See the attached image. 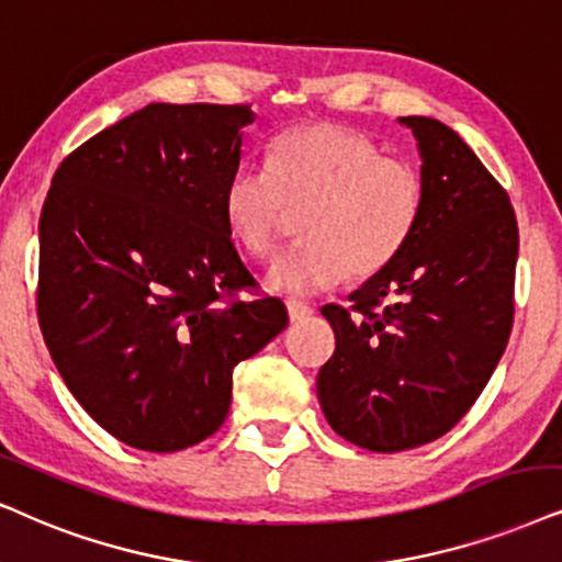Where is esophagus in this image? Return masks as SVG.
<instances>
[{"label": "esophagus", "instance_id": "34e87169", "mask_svg": "<svg viewBox=\"0 0 562 562\" xmlns=\"http://www.w3.org/2000/svg\"><path fill=\"white\" fill-rule=\"evenodd\" d=\"M311 314H314V308H311L308 303H301V301H288V316L290 322L297 324V322H305Z\"/></svg>", "mask_w": 562, "mask_h": 562}]
</instances>
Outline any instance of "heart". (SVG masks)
I'll list each match as a JSON object with an SVG mask.
<instances>
[{"label": "heart", "mask_w": 562, "mask_h": 562, "mask_svg": "<svg viewBox=\"0 0 562 562\" xmlns=\"http://www.w3.org/2000/svg\"><path fill=\"white\" fill-rule=\"evenodd\" d=\"M425 207V179L366 134L339 124L297 126L274 139L269 170L238 166L223 189L231 236L248 257H272L290 212L305 238L269 267V288L314 295L347 274L373 277L400 257Z\"/></svg>", "instance_id": "1"}]
</instances>
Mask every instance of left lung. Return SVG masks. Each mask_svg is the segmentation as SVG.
Listing matches in <instances>:
<instances>
[{"instance_id":"obj_1","label":"left lung","mask_w":562,"mask_h":562,"mask_svg":"<svg viewBox=\"0 0 562 562\" xmlns=\"http://www.w3.org/2000/svg\"><path fill=\"white\" fill-rule=\"evenodd\" d=\"M423 158L425 207L386 269L324 305L334 355L316 379L331 430L394 453L449 432L477 402L514 326L518 225L506 189L446 124L400 119Z\"/></svg>"}]
</instances>
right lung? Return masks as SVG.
<instances>
[{
	"instance_id": "1",
	"label": "right lung",
	"mask_w": 562,
	"mask_h": 562,
	"mask_svg": "<svg viewBox=\"0 0 562 562\" xmlns=\"http://www.w3.org/2000/svg\"><path fill=\"white\" fill-rule=\"evenodd\" d=\"M251 105L150 103L56 168L41 212L38 322L64 383L126 446L212 436L233 368L288 326L223 215Z\"/></svg>"
}]
</instances>
